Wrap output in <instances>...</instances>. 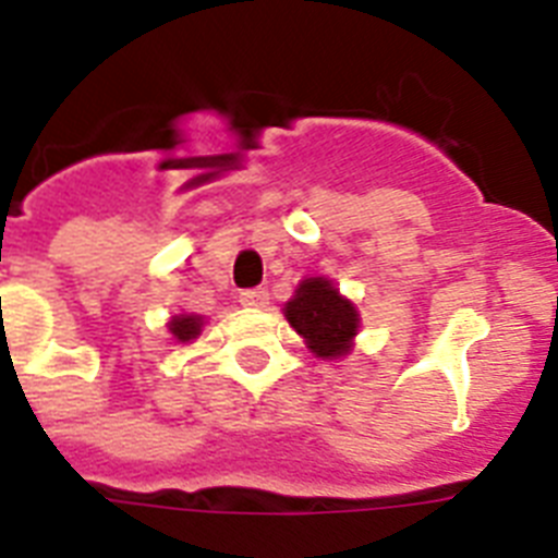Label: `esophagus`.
<instances>
[{
  "instance_id": "esophagus-1",
  "label": "esophagus",
  "mask_w": 558,
  "mask_h": 558,
  "mask_svg": "<svg viewBox=\"0 0 558 558\" xmlns=\"http://www.w3.org/2000/svg\"><path fill=\"white\" fill-rule=\"evenodd\" d=\"M241 303L250 308H264L269 303V292L266 289H243Z\"/></svg>"
}]
</instances>
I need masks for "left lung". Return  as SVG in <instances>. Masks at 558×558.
<instances>
[{"mask_svg": "<svg viewBox=\"0 0 558 558\" xmlns=\"http://www.w3.org/2000/svg\"><path fill=\"white\" fill-rule=\"evenodd\" d=\"M289 326L303 337L306 349L320 360H340L351 354L360 331V312L335 280L303 278L283 306Z\"/></svg>", "mask_w": 558, "mask_h": 558, "instance_id": "obj_1", "label": "left lung"}]
</instances>
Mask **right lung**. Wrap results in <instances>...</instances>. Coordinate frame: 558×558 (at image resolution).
Returning <instances> with one entry per match:
<instances>
[{
	"label": "right lung",
	"mask_w": 558,
	"mask_h": 558,
	"mask_svg": "<svg viewBox=\"0 0 558 558\" xmlns=\"http://www.w3.org/2000/svg\"><path fill=\"white\" fill-rule=\"evenodd\" d=\"M167 329H170V337L175 343H190V340H195L204 331V315H192V312L172 315Z\"/></svg>",
	"instance_id": "1"
}]
</instances>
